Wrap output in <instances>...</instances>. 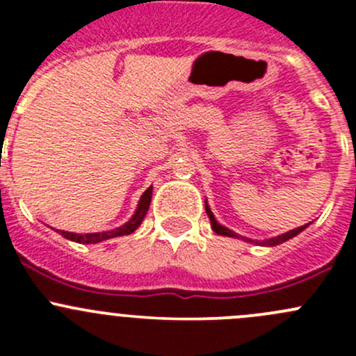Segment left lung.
<instances>
[{
	"instance_id": "left-lung-1",
	"label": "left lung",
	"mask_w": 356,
	"mask_h": 356,
	"mask_svg": "<svg viewBox=\"0 0 356 356\" xmlns=\"http://www.w3.org/2000/svg\"><path fill=\"white\" fill-rule=\"evenodd\" d=\"M204 210H207L208 217H210V222H211V229H213V231L217 232V234H222V236H229V238H241V239H245V241H250V243H258V245H264V246H275V245H281V243L288 241V239L294 238V236H296V234H300V232L303 231V229H307V225H308V224H307V225H301V227H296V229H293V231L286 232V234H281V236H277V238L267 239V241H251V239H246V238H243V236H239V234H236V232H232L231 229H227V227H224V225H220V224H218V222L215 220L213 213H211L210 207H208L207 203H204Z\"/></svg>"
}]
</instances>
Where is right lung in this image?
Listing matches in <instances>:
<instances>
[{"label": "right lung", "instance_id": "right-lung-1", "mask_svg": "<svg viewBox=\"0 0 356 356\" xmlns=\"http://www.w3.org/2000/svg\"><path fill=\"white\" fill-rule=\"evenodd\" d=\"M152 193H153V188H152V186H149V188L146 189L145 193H143L141 200H139L138 210H136L134 217H132L131 220L127 222V224L122 225V227L115 229V231L95 232V234H74V232L60 231V234H62L63 238L70 239V241L81 243V245H95V243H102V241H105V239L117 238V236L131 234V232H134L136 229H138L139 225H141L143 218H145V217H146V213H148L149 203H152Z\"/></svg>", "mask_w": 356, "mask_h": 356}]
</instances>
